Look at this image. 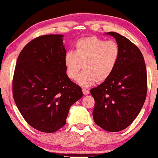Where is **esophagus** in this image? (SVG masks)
<instances>
[{"label":"esophagus","instance_id":"esophagus-1","mask_svg":"<svg viewBox=\"0 0 158 158\" xmlns=\"http://www.w3.org/2000/svg\"><path fill=\"white\" fill-rule=\"evenodd\" d=\"M82 91H83V94H84V95H87V94H89V93H90V91H89V90L86 88H83Z\"/></svg>","mask_w":158,"mask_h":158}]
</instances>
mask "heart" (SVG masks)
Returning <instances> with one entry per match:
<instances>
[{
  "instance_id": "1",
  "label": "heart",
  "mask_w": 158,
  "mask_h": 158,
  "mask_svg": "<svg viewBox=\"0 0 158 158\" xmlns=\"http://www.w3.org/2000/svg\"><path fill=\"white\" fill-rule=\"evenodd\" d=\"M120 57V47L116 41L106 40L96 36L84 37L74 44V51H68L64 57L67 76L82 86L95 81H106L114 71Z\"/></svg>"
}]
</instances>
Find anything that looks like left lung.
<instances>
[{
  "label": "left lung",
  "mask_w": 158,
  "mask_h": 158,
  "mask_svg": "<svg viewBox=\"0 0 158 158\" xmlns=\"http://www.w3.org/2000/svg\"><path fill=\"white\" fill-rule=\"evenodd\" d=\"M120 57L111 75L90 90L94 99V121L110 132L127 128L140 113L147 96L148 77L144 59L130 40L115 32Z\"/></svg>",
  "instance_id": "1"
}]
</instances>
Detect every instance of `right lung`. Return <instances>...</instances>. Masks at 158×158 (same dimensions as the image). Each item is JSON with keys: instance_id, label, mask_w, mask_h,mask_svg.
Returning <instances> with one entry per match:
<instances>
[{"instance_id": "add662e5", "label": "right lung", "mask_w": 158, "mask_h": 158, "mask_svg": "<svg viewBox=\"0 0 158 158\" xmlns=\"http://www.w3.org/2000/svg\"><path fill=\"white\" fill-rule=\"evenodd\" d=\"M61 34L33 39L17 60L12 82L15 102L29 125L54 133L66 124L70 107L82 98L81 87L65 71Z\"/></svg>"}]
</instances>
